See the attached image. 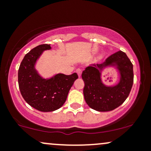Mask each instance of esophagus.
Returning <instances> with one entry per match:
<instances>
[{"instance_id":"34e87169","label":"esophagus","mask_w":151,"mask_h":151,"mask_svg":"<svg viewBox=\"0 0 151 151\" xmlns=\"http://www.w3.org/2000/svg\"><path fill=\"white\" fill-rule=\"evenodd\" d=\"M81 72H82V71H81V70H80V69H77V73L78 74V76H79V77H81Z\"/></svg>"}]
</instances>
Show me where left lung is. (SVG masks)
Masks as SVG:
<instances>
[{
	"mask_svg": "<svg viewBox=\"0 0 151 151\" xmlns=\"http://www.w3.org/2000/svg\"><path fill=\"white\" fill-rule=\"evenodd\" d=\"M116 63L121 72V80L115 87H106L101 82L100 72L105 65ZM84 99L90 108L98 111H109L125 101L133 84V64L121 50L110 55L101 64L91 65L83 71Z\"/></svg>",
	"mask_w": 151,
	"mask_h": 151,
	"instance_id": "8db88e82",
	"label": "left lung"
}]
</instances>
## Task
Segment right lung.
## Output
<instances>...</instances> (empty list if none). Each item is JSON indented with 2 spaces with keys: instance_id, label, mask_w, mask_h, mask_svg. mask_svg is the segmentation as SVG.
Listing matches in <instances>:
<instances>
[{
  "instance_id": "right-lung-1",
  "label": "right lung",
  "mask_w": 151,
  "mask_h": 151,
  "mask_svg": "<svg viewBox=\"0 0 151 151\" xmlns=\"http://www.w3.org/2000/svg\"><path fill=\"white\" fill-rule=\"evenodd\" d=\"M51 49L43 44L25 55L18 70V85L25 101L38 111H53L65 104L69 91L78 78L77 73L70 75L58 74L50 79H44L35 70V64L44 50Z\"/></svg>"
}]
</instances>
